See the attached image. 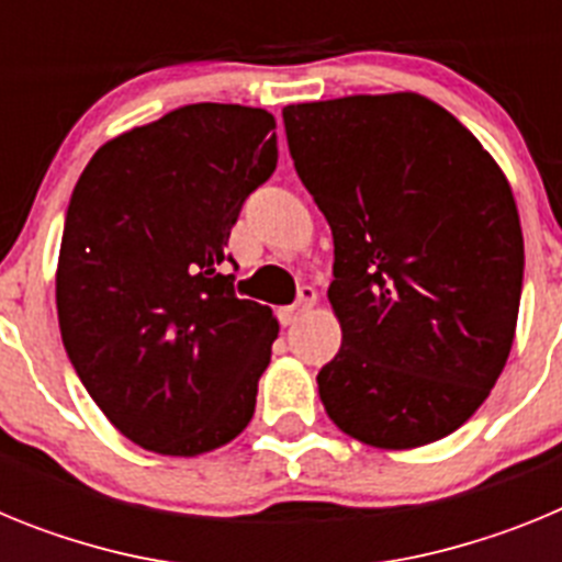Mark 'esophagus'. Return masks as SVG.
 I'll list each match as a JSON object with an SVG mask.
<instances>
[{
    "label": "esophagus",
    "instance_id": "obj_1",
    "mask_svg": "<svg viewBox=\"0 0 562 562\" xmlns=\"http://www.w3.org/2000/svg\"><path fill=\"white\" fill-rule=\"evenodd\" d=\"M315 301H317V292L312 290V286H301V290H297L295 304L284 306V310H281V321H284V324H295L297 317L315 306Z\"/></svg>",
    "mask_w": 562,
    "mask_h": 562
}]
</instances>
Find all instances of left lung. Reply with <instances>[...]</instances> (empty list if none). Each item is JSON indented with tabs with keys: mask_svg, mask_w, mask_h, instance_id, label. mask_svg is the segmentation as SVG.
<instances>
[{
	"mask_svg": "<svg viewBox=\"0 0 562 562\" xmlns=\"http://www.w3.org/2000/svg\"><path fill=\"white\" fill-rule=\"evenodd\" d=\"M295 171L335 238L340 351L317 374L342 434L408 450L459 430L501 376L524 233L498 162L416 92L292 103Z\"/></svg>",
	"mask_w": 562,
	"mask_h": 562,
	"instance_id": "8db88e82",
	"label": "left lung"
}]
</instances>
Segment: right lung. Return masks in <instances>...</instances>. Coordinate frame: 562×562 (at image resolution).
<instances>
[{"label": "right lung", "instance_id": "right-lung-1", "mask_svg": "<svg viewBox=\"0 0 562 562\" xmlns=\"http://www.w3.org/2000/svg\"><path fill=\"white\" fill-rule=\"evenodd\" d=\"M276 117L191 103L103 143L64 222L61 340L114 428L162 456L236 439L256 411L278 321L236 297L225 252L276 171Z\"/></svg>", "mask_w": 562, "mask_h": 562}]
</instances>
